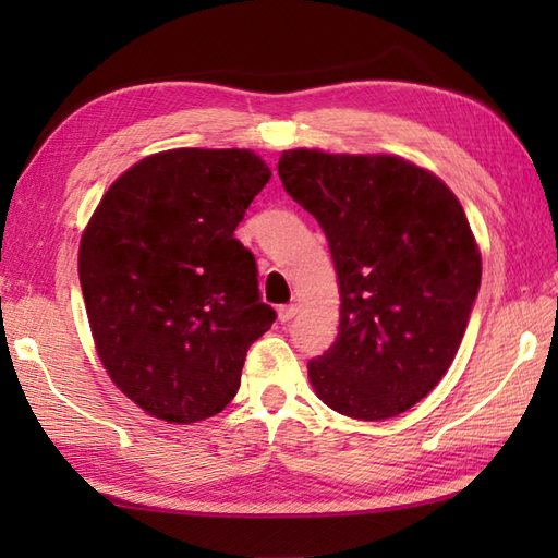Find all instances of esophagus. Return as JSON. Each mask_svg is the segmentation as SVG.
Segmentation results:
<instances>
[{"label":"esophagus","instance_id":"1","mask_svg":"<svg viewBox=\"0 0 558 558\" xmlns=\"http://www.w3.org/2000/svg\"><path fill=\"white\" fill-rule=\"evenodd\" d=\"M294 314H298V304H282V306H278V318H280L282 324L292 322Z\"/></svg>","mask_w":558,"mask_h":558}]
</instances>
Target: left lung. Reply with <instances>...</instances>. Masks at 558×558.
<instances>
[{"instance_id":"1","label":"left lung","mask_w":558,"mask_h":558,"mask_svg":"<svg viewBox=\"0 0 558 558\" xmlns=\"http://www.w3.org/2000/svg\"><path fill=\"white\" fill-rule=\"evenodd\" d=\"M280 182L322 225L340 288L338 338L310 362L330 410L378 422L410 410L453 364L482 258L456 194L396 156L286 150Z\"/></svg>"}]
</instances>
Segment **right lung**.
<instances>
[{"label": "right lung", "mask_w": 558, "mask_h": 558, "mask_svg": "<svg viewBox=\"0 0 558 558\" xmlns=\"http://www.w3.org/2000/svg\"><path fill=\"white\" fill-rule=\"evenodd\" d=\"M270 170L252 150L174 148L129 168L81 236L78 280L100 362L165 422L218 414L276 322L236 225Z\"/></svg>", "instance_id": "1"}]
</instances>
